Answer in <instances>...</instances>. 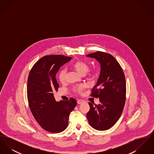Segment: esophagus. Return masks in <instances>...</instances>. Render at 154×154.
<instances>
[{"mask_svg":"<svg viewBox=\"0 0 154 154\" xmlns=\"http://www.w3.org/2000/svg\"><path fill=\"white\" fill-rule=\"evenodd\" d=\"M84 102H85V101H84V100H82V99H79V100H77V103H78L79 104H80L83 103Z\"/></svg>","mask_w":154,"mask_h":154,"instance_id":"1","label":"esophagus"}]
</instances>
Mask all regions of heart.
Segmentation results:
<instances>
[{
  "label": "heart",
  "instance_id": "1",
  "mask_svg": "<svg viewBox=\"0 0 154 154\" xmlns=\"http://www.w3.org/2000/svg\"><path fill=\"white\" fill-rule=\"evenodd\" d=\"M72 67L74 69L80 74L81 75H84L85 74H87L88 77H92L94 75V71L93 70H88L89 66L88 63L82 60H79L74 62L72 64ZM58 79L59 81L61 83H64L66 81V70L64 69H62L59 70L58 73ZM86 87L84 85H81L75 87L74 90L79 94H81L83 91L85 89Z\"/></svg>",
  "mask_w": 154,
  "mask_h": 154
}]
</instances>
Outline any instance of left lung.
Here are the masks:
<instances>
[{"label":"left lung","mask_w":154,"mask_h":154,"mask_svg":"<svg viewBox=\"0 0 154 154\" xmlns=\"http://www.w3.org/2000/svg\"><path fill=\"white\" fill-rule=\"evenodd\" d=\"M96 59L100 65L98 80L92 89L91 96L99 97L100 104L89 103L87 117L95 129L106 131L117 122L124 110L126 100V80L123 70L110 54L97 51L86 55Z\"/></svg>","instance_id":"1"}]
</instances>
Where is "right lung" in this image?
<instances>
[{
    "instance_id": "obj_1",
    "label": "right lung",
    "mask_w": 154,
    "mask_h": 154,
    "mask_svg": "<svg viewBox=\"0 0 154 154\" xmlns=\"http://www.w3.org/2000/svg\"><path fill=\"white\" fill-rule=\"evenodd\" d=\"M71 59L61 55L44 56L33 65L29 74L27 96L30 110L38 124L48 132L56 133L65 130L70 113L77 104L73 97L57 102L53 94L59 87L56 74Z\"/></svg>"
}]
</instances>
